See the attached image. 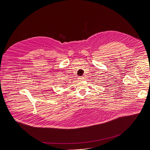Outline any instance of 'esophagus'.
<instances>
[{
    "mask_svg": "<svg viewBox=\"0 0 150 150\" xmlns=\"http://www.w3.org/2000/svg\"><path fill=\"white\" fill-rule=\"evenodd\" d=\"M83 79H84V78L83 76H79L78 77V79H79V80H83Z\"/></svg>",
    "mask_w": 150,
    "mask_h": 150,
    "instance_id": "esophagus-1",
    "label": "esophagus"
}]
</instances>
